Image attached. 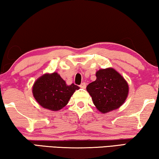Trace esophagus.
<instances>
[{
  "instance_id": "esophagus-1",
  "label": "esophagus",
  "mask_w": 159,
  "mask_h": 159,
  "mask_svg": "<svg viewBox=\"0 0 159 159\" xmlns=\"http://www.w3.org/2000/svg\"><path fill=\"white\" fill-rule=\"evenodd\" d=\"M86 83H82L80 85V87L81 89H86Z\"/></svg>"
}]
</instances>
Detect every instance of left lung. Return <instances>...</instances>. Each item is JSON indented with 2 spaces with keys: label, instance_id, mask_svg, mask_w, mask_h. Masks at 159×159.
Wrapping results in <instances>:
<instances>
[{
  "label": "left lung",
  "instance_id": "8db88e82",
  "mask_svg": "<svg viewBox=\"0 0 159 159\" xmlns=\"http://www.w3.org/2000/svg\"><path fill=\"white\" fill-rule=\"evenodd\" d=\"M97 79L86 87L93 104L102 114L119 109L129 93V86L124 77L113 68L100 69Z\"/></svg>",
  "mask_w": 159,
  "mask_h": 159
}]
</instances>
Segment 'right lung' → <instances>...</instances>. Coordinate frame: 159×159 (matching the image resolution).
<instances>
[{"instance_id":"1","label":"right lung","mask_w":159,"mask_h":159,"mask_svg":"<svg viewBox=\"0 0 159 159\" xmlns=\"http://www.w3.org/2000/svg\"><path fill=\"white\" fill-rule=\"evenodd\" d=\"M80 88L74 84L67 85L57 72L45 73L35 80L32 93L42 107L59 111L68 104L73 93Z\"/></svg>"}]
</instances>
